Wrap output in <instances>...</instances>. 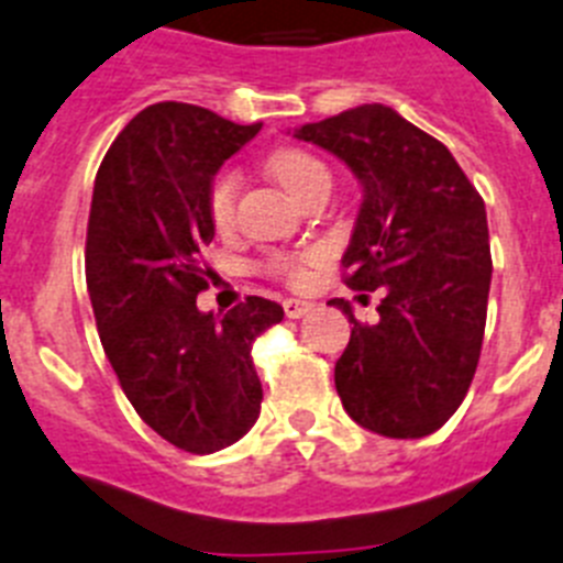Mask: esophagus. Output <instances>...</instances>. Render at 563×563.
<instances>
[{
	"label": "esophagus",
	"instance_id": "esophagus-1",
	"mask_svg": "<svg viewBox=\"0 0 563 563\" xmlns=\"http://www.w3.org/2000/svg\"><path fill=\"white\" fill-rule=\"evenodd\" d=\"M283 311H286L288 320H300L311 311V302L306 300H283Z\"/></svg>",
	"mask_w": 563,
	"mask_h": 563
}]
</instances>
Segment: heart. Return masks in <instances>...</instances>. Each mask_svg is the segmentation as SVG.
<instances>
[{
  "mask_svg": "<svg viewBox=\"0 0 563 563\" xmlns=\"http://www.w3.org/2000/svg\"><path fill=\"white\" fill-rule=\"evenodd\" d=\"M268 173L275 175V180L286 189L291 198L302 200L309 198L314 189L320 187H329L331 184V175L325 169L317 155H311L309 150H280L268 158ZM234 200H238V175L232 169H223L212 178L209 184V192H207V209H209V218L218 229H229L234 221ZM311 254H300V257H272L268 261V272L272 275H280L286 277L288 283H306L309 277V266H311Z\"/></svg>",
  "mask_w": 563,
  "mask_h": 563,
  "instance_id": "obj_1",
  "label": "heart"
}]
</instances>
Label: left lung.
Listing matches in <instances>:
<instances>
[{"instance_id": "obj_1", "label": "left lung", "mask_w": 563, "mask_h": 563, "mask_svg": "<svg viewBox=\"0 0 563 563\" xmlns=\"http://www.w3.org/2000/svg\"><path fill=\"white\" fill-rule=\"evenodd\" d=\"M295 135L345 161L363 184L342 268L345 286L383 295L371 325L331 300L354 322L334 365L342 408L379 437H428L456 413L482 354L493 275L485 200L442 141L385 104Z\"/></svg>"}]
</instances>
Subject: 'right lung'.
Instances as JSON below:
<instances>
[{"label": "right lung", "instance_id": "1", "mask_svg": "<svg viewBox=\"0 0 563 563\" xmlns=\"http://www.w3.org/2000/svg\"><path fill=\"white\" fill-rule=\"evenodd\" d=\"M261 133L180 101L146 107L107 150L92 187L85 272L101 345L150 428L187 453L229 448L257 422L254 340L283 320L246 297L198 311L212 268L207 192L223 161Z\"/></svg>", "mask_w": 563, "mask_h": 563}]
</instances>
